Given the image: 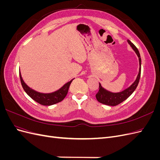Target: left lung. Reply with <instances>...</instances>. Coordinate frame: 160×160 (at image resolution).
Masks as SVG:
<instances>
[{"label": "left lung", "instance_id": "8db88e82", "mask_svg": "<svg viewBox=\"0 0 160 160\" xmlns=\"http://www.w3.org/2000/svg\"><path fill=\"white\" fill-rule=\"evenodd\" d=\"M128 42L130 45V46L132 47L133 51L135 52V53H136L139 58V72L137 76V78L132 84V85H130L128 88L125 89V90L121 92H118V93H112V92H110L108 90H106L103 88L102 86H101V83H99V89L98 93L96 94L95 96H96L97 100L101 103L109 105V106L118 105L119 103L123 102V101H125V99H127L133 93V91L135 90V89L137 88V87L138 85L139 79H140V75H141L142 59H141V57H140L139 52L137 49V47H135L129 40H128Z\"/></svg>", "mask_w": 160, "mask_h": 160}]
</instances>
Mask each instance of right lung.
<instances>
[{"instance_id":"1","label":"right lung","mask_w":160,"mask_h":160,"mask_svg":"<svg viewBox=\"0 0 160 160\" xmlns=\"http://www.w3.org/2000/svg\"><path fill=\"white\" fill-rule=\"evenodd\" d=\"M19 75H20L22 88L25 90L27 94L31 97L33 100H35L36 102L42 105H52L61 102V101L63 100L67 93H68V90L71 82L74 79H72L70 81L67 82L61 88L55 92L50 93H42L32 89L24 82L21 77V72H19Z\"/></svg>"}]
</instances>
